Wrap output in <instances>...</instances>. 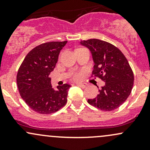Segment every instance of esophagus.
Listing matches in <instances>:
<instances>
[{"instance_id":"1","label":"esophagus","mask_w":150,"mask_h":150,"mask_svg":"<svg viewBox=\"0 0 150 150\" xmlns=\"http://www.w3.org/2000/svg\"><path fill=\"white\" fill-rule=\"evenodd\" d=\"M77 85L80 86V87H82V88H85V87H87V84L86 83H77Z\"/></svg>"}]
</instances>
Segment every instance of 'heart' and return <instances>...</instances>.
I'll list each match as a JSON object with an SVG mask.
<instances>
[{"instance_id":"obj_1","label":"heart","mask_w":150,"mask_h":150,"mask_svg":"<svg viewBox=\"0 0 150 150\" xmlns=\"http://www.w3.org/2000/svg\"><path fill=\"white\" fill-rule=\"evenodd\" d=\"M81 77H82V75H81L80 73H75L73 75V78L75 79V80H80L81 78Z\"/></svg>"}]
</instances>
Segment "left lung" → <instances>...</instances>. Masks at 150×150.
<instances>
[{
    "label": "left lung",
    "instance_id": "1",
    "mask_svg": "<svg viewBox=\"0 0 150 150\" xmlns=\"http://www.w3.org/2000/svg\"><path fill=\"white\" fill-rule=\"evenodd\" d=\"M80 44L92 53L94 63L92 76L105 82L97 97L87 102L102 111L116 109L128 99L133 86V72L128 60L116 46L100 39L82 40Z\"/></svg>",
    "mask_w": 150,
    "mask_h": 150
}]
</instances>
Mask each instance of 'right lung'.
Here are the masks:
<instances>
[{"instance_id": "1", "label": "right lung", "mask_w": 150, "mask_h": 150, "mask_svg": "<svg viewBox=\"0 0 150 150\" xmlns=\"http://www.w3.org/2000/svg\"><path fill=\"white\" fill-rule=\"evenodd\" d=\"M64 42H46L27 53L19 68L17 84L20 96L30 108L41 114L58 111L66 104L70 85L58 86L55 90L49 75L56 67Z\"/></svg>"}]
</instances>
